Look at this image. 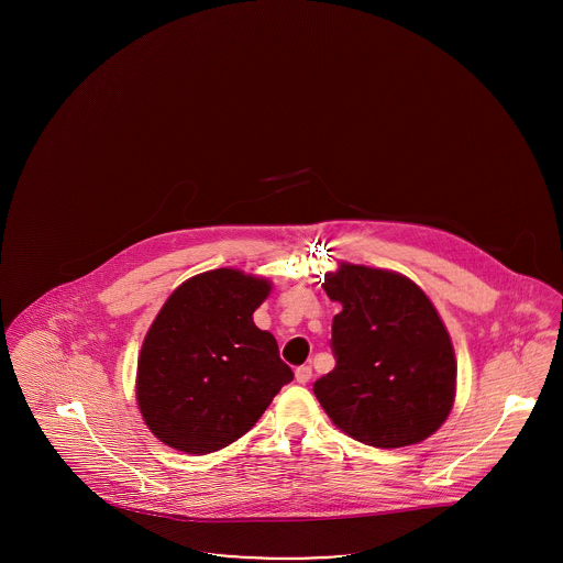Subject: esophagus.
Instances as JSON below:
<instances>
[{"instance_id": "1", "label": "esophagus", "mask_w": 563, "mask_h": 563, "mask_svg": "<svg viewBox=\"0 0 563 563\" xmlns=\"http://www.w3.org/2000/svg\"><path fill=\"white\" fill-rule=\"evenodd\" d=\"M295 379H297L299 384H308V382L312 379V367H308V365L297 367V369H295Z\"/></svg>"}]
</instances>
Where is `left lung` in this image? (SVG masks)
I'll list each match as a JSON object with an SVG mask.
<instances>
[{
    "label": "left lung",
    "mask_w": 563,
    "mask_h": 563,
    "mask_svg": "<svg viewBox=\"0 0 563 563\" xmlns=\"http://www.w3.org/2000/svg\"><path fill=\"white\" fill-rule=\"evenodd\" d=\"M322 289L333 317V372L314 382L324 413L382 450L416 445L443 427L455 399L452 338L429 295L399 272L342 262Z\"/></svg>",
    "instance_id": "1"
}]
</instances>
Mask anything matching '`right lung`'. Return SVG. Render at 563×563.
<instances>
[{
    "instance_id": "right-lung-1",
    "label": "right lung",
    "mask_w": 563,
    "mask_h": 563,
    "mask_svg": "<svg viewBox=\"0 0 563 563\" xmlns=\"http://www.w3.org/2000/svg\"><path fill=\"white\" fill-rule=\"evenodd\" d=\"M269 291L264 276L217 268L168 295L136 363V405L164 445L194 455L228 448L294 379L274 335L253 322Z\"/></svg>"
}]
</instances>
